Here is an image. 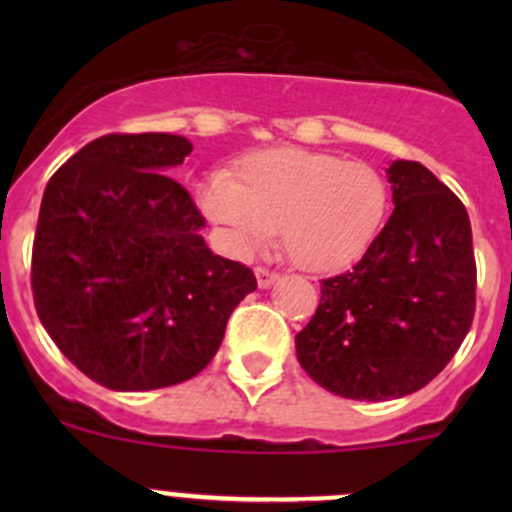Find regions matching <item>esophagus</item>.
<instances>
[{
  "label": "esophagus",
  "mask_w": 512,
  "mask_h": 512,
  "mask_svg": "<svg viewBox=\"0 0 512 512\" xmlns=\"http://www.w3.org/2000/svg\"><path fill=\"white\" fill-rule=\"evenodd\" d=\"M255 277H257V287H260V289H270L272 285H275L277 277H280V275H277V272L265 270V267H257Z\"/></svg>",
  "instance_id": "esophagus-1"
}]
</instances>
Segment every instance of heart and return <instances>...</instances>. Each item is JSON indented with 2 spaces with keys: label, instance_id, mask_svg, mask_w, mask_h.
I'll return each instance as SVG.
<instances>
[{
  "label": "heart",
  "instance_id": "1",
  "mask_svg": "<svg viewBox=\"0 0 512 512\" xmlns=\"http://www.w3.org/2000/svg\"><path fill=\"white\" fill-rule=\"evenodd\" d=\"M200 210L227 250L252 257L280 227L287 257L307 272L359 260L384 225L389 188L366 163L304 148L250 153L237 175L215 170L200 188Z\"/></svg>",
  "mask_w": 512,
  "mask_h": 512
}]
</instances>
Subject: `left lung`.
Wrapping results in <instances>:
<instances>
[{
  "label": "left lung",
  "instance_id": "1",
  "mask_svg": "<svg viewBox=\"0 0 512 512\" xmlns=\"http://www.w3.org/2000/svg\"><path fill=\"white\" fill-rule=\"evenodd\" d=\"M394 213L352 270L322 280L294 337L302 369L332 394L389 401L423 389L458 352L476 312L471 220L416 160L386 168Z\"/></svg>",
  "mask_w": 512,
  "mask_h": 512
}]
</instances>
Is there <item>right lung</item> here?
<instances>
[{"label": "right lung", "mask_w": 512, "mask_h": 512, "mask_svg": "<svg viewBox=\"0 0 512 512\" xmlns=\"http://www.w3.org/2000/svg\"><path fill=\"white\" fill-rule=\"evenodd\" d=\"M175 133L101 136L41 198L32 252L36 314L66 359L113 391H151L210 364L232 309L257 282L205 245V218L165 170Z\"/></svg>", "instance_id": "obj_1"}]
</instances>
